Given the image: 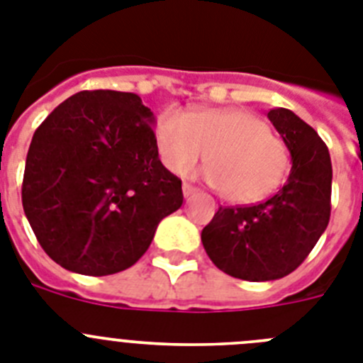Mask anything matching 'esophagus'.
Listing matches in <instances>:
<instances>
[{
    "mask_svg": "<svg viewBox=\"0 0 363 363\" xmlns=\"http://www.w3.org/2000/svg\"><path fill=\"white\" fill-rule=\"evenodd\" d=\"M196 192H198L196 187H192L191 184H184V196L187 198V200L192 196V194H196Z\"/></svg>",
    "mask_w": 363,
    "mask_h": 363,
    "instance_id": "1",
    "label": "esophagus"
}]
</instances>
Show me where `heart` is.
Instances as JSON below:
<instances>
[{
	"mask_svg": "<svg viewBox=\"0 0 363 363\" xmlns=\"http://www.w3.org/2000/svg\"><path fill=\"white\" fill-rule=\"evenodd\" d=\"M163 165L184 176L203 158L207 178L223 200L252 203L277 191L291 169L285 142L249 111H165L156 125Z\"/></svg>",
	"mask_w": 363,
	"mask_h": 363,
	"instance_id": "b5f03b06",
	"label": "heart"
}]
</instances>
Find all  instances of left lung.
I'll return each mask as SVG.
<instances>
[{"instance_id": "obj_1", "label": "left lung", "mask_w": 363, "mask_h": 363, "mask_svg": "<svg viewBox=\"0 0 363 363\" xmlns=\"http://www.w3.org/2000/svg\"><path fill=\"white\" fill-rule=\"evenodd\" d=\"M267 118L291 152L289 178L262 203L220 207L201 230L213 264L247 281L291 274L313 251L331 218L333 167L323 140L289 108H272Z\"/></svg>"}]
</instances>
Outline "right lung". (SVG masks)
Masks as SVG:
<instances>
[{"label": "right lung", "instance_id": "right-lung-1", "mask_svg": "<svg viewBox=\"0 0 363 363\" xmlns=\"http://www.w3.org/2000/svg\"><path fill=\"white\" fill-rule=\"evenodd\" d=\"M154 116L133 92L82 91L32 136L21 201L43 251L86 277L125 271L184 203L158 158Z\"/></svg>", "mask_w": 363, "mask_h": 363}]
</instances>
